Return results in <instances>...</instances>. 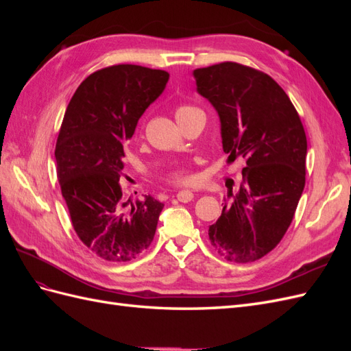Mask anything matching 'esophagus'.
Returning a JSON list of instances; mask_svg holds the SVG:
<instances>
[{
  "label": "esophagus",
  "mask_w": 351,
  "mask_h": 351,
  "mask_svg": "<svg viewBox=\"0 0 351 351\" xmlns=\"http://www.w3.org/2000/svg\"><path fill=\"white\" fill-rule=\"evenodd\" d=\"M195 197V195L190 192V190H182V192L177 193V199L183 204H187V202H192Z\"/></svg>",
  "instance_id": "esophagus-1"
}]
</instances>
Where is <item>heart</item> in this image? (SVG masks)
Listing matches in <instances>:
<instances>
[{
    "instance_id": "1",
    "label": "heart",
    "mask_w": 351,
    "mask_h": 351,
    "mask_svg": "<svg viewBox=\"0 0 351 351\" xmlns=\"http://www.w3.org/2000/svg\"><path fill=\"white\" fill-rule=\"evenodd\" d=\"M190 110H193V107H189V105H182V107H178L176 110V117L186 112V111H190ZM192 178H193L192 171H190V169L184 165L174 167L173 169H169V171L167 174H164V177H162L164 182H167L169 184H174V186H184V184L192 182Z\"/></svg>"
}]
</instances>
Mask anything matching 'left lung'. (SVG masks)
I'll return each mask as SVG.
<instances>
[{
  "label": "left lung",
  "instance_id": "8db88e82",
  "mask_svg": "<svg viewBox=\"0 0 351 351\" xmlns=\"http://www.w3.org/2000/svg\"><path fill=\"white\" fill-rule=\"evenodd\" d=\"M197 92L221 120L228 161H246L237 192L209 226V241L230 262L268 254L294 218L306 183L307 141L299 112L269 74L224 61L193 71Z\"/></svg>",
  "mask_w": 351,
  "mask_h": 351
}]
</instances>
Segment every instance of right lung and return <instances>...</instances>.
<instances>
[{
    "mask_svg": "<svg viewBox=\"0 0 351 351\" xmlns=\"http://www.w3.org/2000/svg\"><path fill=\"white\" fill-rule=\"evenodd\" d=\"M168 77L134 64L104 67L80 83L62 119L56 145L61 195L77 237L104 261H133L154 240L164 205L152 196L125 199L123 146Z\"/></svg>",
    "mask_w": 351,
    "mask_h": 351,
    "instance_id": "obj_1",
    "label": "right lung"
}]
</instances>
